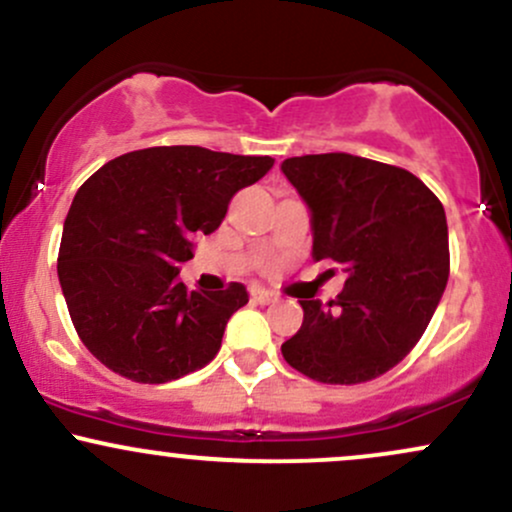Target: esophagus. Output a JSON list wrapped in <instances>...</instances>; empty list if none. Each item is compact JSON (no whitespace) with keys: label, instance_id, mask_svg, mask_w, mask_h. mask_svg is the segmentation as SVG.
I'll use <instances>...</instances> for the list:
<instances>
[{"label":"esophagus","instance_id":"34e87169","mask_svg":"<svg viewBox=\"0 0 512 512\" xmlns=\"http://www.w3.org/2000/svg\"><path fill=\"white\" fill-rule=\"evenodd\" d=\"M250 298H252V301H255V303H260V305H272V303L279 301V296H276V293L262 289V286H252V289H250Z\"/></svg>","mask_w":512,"mask_h":512}]
</instances>
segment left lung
<instances>
[{"instance_id": "left-lung-1", "label": "left lung", "mask_w": 512, "mask_h": 512, "mask_svg": "<svg viewBox=\"0 0 512 512\" xmlns=\"http://www.w3.org/2000/svg\"><path fill=\"white\" fill-rule=\"evenodd\" d=\"M281 170L313 211V260L346 272L337 301H298L303 325L281 354L317 383H368L436 313L450 274L443 204L409 170L361 156H293Z\"/></svg>"}]
</instances>
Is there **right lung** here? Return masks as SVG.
Listing matches in <instances>:
<instances>
[{"mask_svg": "<svg viewBox=\"0 0 512 512\" xmlns=\"http://www.w3.org/2000/svg\"><path fill=\"white\" fill-rule=\"evenodd\" d=\"M274 166L202 146H151L108 161L76 192L57 274L79 339L103 366L161 385L219 354L243 284L187 291L192 236L214 233L233 195Z\"/></svg>", "mask_w": 512, "mask_h": 512, "instance_id": "right-lung-1", "label": "right lung"}]
</instances>
